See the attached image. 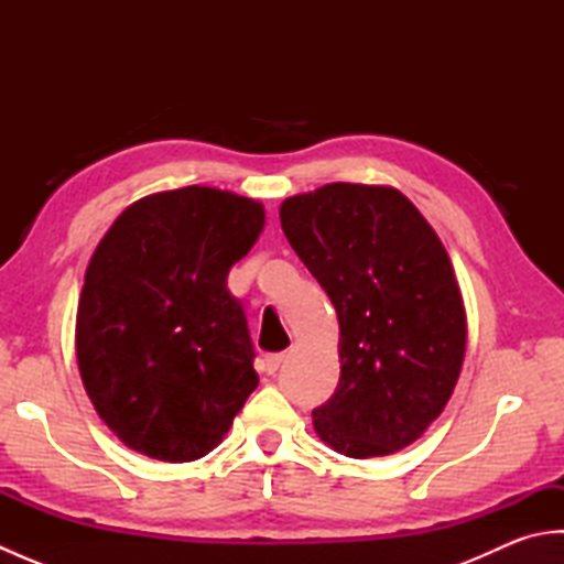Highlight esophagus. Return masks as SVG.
<instances>
[{
  "mask_svg": "<svg viewBox=\"0 0 564 564\" xmlns=\"http://www.w3.org/2000/svg\"><path fill=\"white\" fill-rule=\"evenodd\" d=\"M283 358H285V354L283 351H275V354H269L267 356V373H275V370L281 368V364H283Z\"/></svg>",
  "mask_w": 564,
  "mask_h": 564,
  "instance_id": "1",
  "label": "esophagus"
}]
</instances>
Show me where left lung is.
Returning <instances> with one entry per match:
<instances>
[{
    "mask_svg": "<svg viewBox=\"0 0 564 564\" xmlns=\"http://www.w3.org/2000/svg\"><path fill=\"white\" fill-rule=\"evenodd\" d=\"M281 227L339 317L341 376L313 410L349 458L410 446L443 412L465 356L451 259L398 188L327 184L283 200Z\"/></svg>",
    "mask_w": 564,
    "mask_h": 564,
    "instance_id": "1",
    "label": "left lung"
}]
</instances>
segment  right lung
Listing matches in <instances>:
<instances>
[{
  "instance_id": "right-lung-1",
  "label": "right lung",
  "mask_w": 564,
  "mask_h": 564,
  "mask_svg": "<svg viewBox=\"0 0 564 564\" xmlns=\"http://www.w3.org/2000/svg\"><path fill=\"white\" fill-rule=\"evenodd\" d=\"M261 230L257 200L186 186L140 198L104 235L79 295L77 364L128 448L198 460L259 386L227 273Z\"/></svg>"
}]
</instances>
